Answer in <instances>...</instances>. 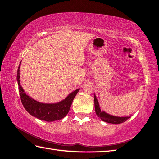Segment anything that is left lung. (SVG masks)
Masks as SVG:
<instances>
[{
    "mask_svg": "<svg viewBox=\"0 0 159 159\" xmlns=\"http://www.w3.org/2000/svg\"><path fill=\"white\" fill-rule=\"evenodd\" d=\"M94 103H95V110L96 115L102 120V121L108 123H112V124H120L122 123L125 121H126L128 119L131 117V116H127V117H117L114 116V115H110L104 111H101L100 105L98 102V100L96 98V95L94 93Z\"/></svg>",
    "mask_w": 159,
    "mask_h": 159,
    "instance_id": "obj_1",
    "label": "left lung"
}]
</instances>
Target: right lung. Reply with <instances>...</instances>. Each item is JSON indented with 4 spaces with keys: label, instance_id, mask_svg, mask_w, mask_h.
I'll return each mask as SVG.
<instances>
[{
    "label": "right lung",
    "instance_id": "obj_1",
    "mask_svg": "<svg viewBox=\"0 0 159 159\" xmlns=\"http://www.w3.org/2000/svg\"><path fill=\"white\" fill-rule=\"evenodd\" d=\"M21 62L19 64L16 80L18 81L19 92L21 102L24 107L32 116L38 119L45 121L52 122L62 119L68 113L72 102L80 89L74 91L61 102L55 103H43L32 99L29 95L26 94L25 90L20 83V67Z\"/></svg>",
    "mask_w": 159,
    "mask_h": 159
}]
</instances>
